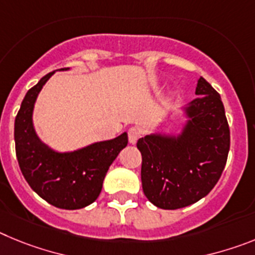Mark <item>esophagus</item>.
<instances>
[{"mask_svg": "<svg viewBox=\"0 0 255 255\" xmlns=\"http://www.w3.org/2000/svg\"><path fill=\"white\" fill-rule=\"evenodd\" d=\"M140 135L141 131L139 128H130V129L128 130V136H129V141L131 144L136 143V140L140 138Z\"/></svg>", "mask_w": 255, "mask_h": 255, "instance_id": "esophagus-1", "label": "esophagus"}]
</instances>
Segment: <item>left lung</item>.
<instances>
[{
	"label": "left lung",
	"instance_id": "left-lung-1",
	"mask_svg": "<svg viewBox=\"0 0 255 255\" xmlns=\"http://www.w3.org/2000/svg\"><path fill=\"white\" fill-rule=\"evenodd\" d=\"M188 108L190 121L179 138L148 135L138 140L141 185L150 203L163 209L188 207L215 188L226 166L230 128L224 103L204 78Z\"/></svg>",
	"mask_w": 255,
	"mask_h": 255
}]
</instances>
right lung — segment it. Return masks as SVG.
<instances>
[{
	"label": "right lung",
	"mask_w": 255,
	"mask_h": 255,
	"mask_svg": "<svg viewBox=\"0 0 255 255\" xmlns=\"http://www.w3.org/2000/svg\"><path fill=\"white\" fill-rule=\"evenodd\" d=\"M53 73L44 75L22 100L15 119V150L22 176L40 198L57 208L79 209L98 198L108 168L128 145V134L73 153L53 152L40 143L31 114L38 93Z\"/></svg>",
	"instance_id": "right-lung-1"
}]
</instances>
